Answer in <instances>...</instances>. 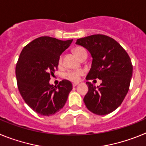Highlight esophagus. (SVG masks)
Returning a JSON list of instances; mask_svg holds the SVG:
<instances>
[{"label": "esophagus", "instance_id": "34e87169", "mask_svg": "<svg viewBox=\"0 0 146 146\" xmlns=\"http://www.w3.org/2000/svg\"><path fill=\"white\" fill-rule=\"evenodd\" d=\"M79 85V82H74L73 84H72V86H73V87H75V86H78Z\"/></svg>", "mask_w": 146, "mask_h": 146}]
</instances>
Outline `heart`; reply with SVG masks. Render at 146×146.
<instances>
[{
    "mask_svg": "<svg viewBox=\"0 0 146 146\" xmlns=\"http://www.w3.org/2000/svg\"><path fill=\"white\" fill-rule=\"evenodd\" d=\"M73 52H74V55L77 56L78 58L82 56L84 53H86V51L84 48H82L81 47H77L73 50ZM58 64L59 65L62 64V57L59 58L58 60ZM84 72L82 70H75V71H69L66 73V77L67 79H69V80L73 81V82H77L79 80L81 76L83 74Z\"/></svg>",
    "mask_w": 146,
    "mask_h": 146,
    "instance_id": "1",
    "label": "heart"
}]
</instances>
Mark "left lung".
Segmentation results:
<instances>
[{
  "mask_svg": "<svg viewBox=\"0 0 146 146\" xmlns=\"http://www.w3.org/2000/svg\"><path fill=\"white\" fill-rule=\"evenodd\" d=\"M76 44L88 50L92 57L86 80H101L100 86L86 82L88 91L83 101L86 108L99 115L109 114L123 101L132 77L131 59L118 42L110 37L95 34L77 40Z\"/></svg>",
  "mask_w": 146,
  "mask_h": 146,
  "instance_id": "left-lung-1",
  "label": "left lung"
}]
</instances>
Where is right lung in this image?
Here are the masks:
<instances>
[{"mask_svg":"<svg viewBox=\"0 0 146 146\" xmlns=\"http://www.w3.org/2000/svg\"><path fill=\"white\" fill-rule=\"evenodd\" d=\"M72 41L42 36L30 42L20 53L16 66L18 89L25 103L41 115L50 116L60 111L72 90V84L66 80L57 87L50 84L60 55Z\"/></svg>","mask_w":146,"mask_h":146,"instance_id":"obj_1","label":"right lung"}]
</instances>
